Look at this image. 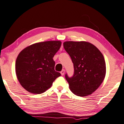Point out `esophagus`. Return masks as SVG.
Returning a JSON list of instances; mask_svg holds the SVG:
<instances>
[{"label":"esophagus","instance_id":"34e87169","mask_svg":"<svg viewBox=\"0 0 124 124\" xmlns=\"http://www.w3.org/2000/svg\"><path fill=\"white\" fill-rule=\"evenodd\" d=\"M60 73H61V75H64V73H65V70H64V69H63V70H62V71L60 72Z\"/></svg>","mask_w":124,"mask_h":124}]
</instances>
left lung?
I'll return each instance as SVG.
<instances>
[{"instance_id": "obj_1", "label": "left lung", "mask_w": 124, "mask_h": 124, "mask_svg": "<svg viewBox=\"0 0 124 124\" xmlns=\"http://www.w3.org/2000/svg\"><path fill=\"white\" fill-rule=\"evenodd\" d=\"M64 49L72 59L74 75L65 78L70 90L78 96H86L97 89L105 78L106 66L103 54L86 41H65Z\"/></svg>"}]
</instances>
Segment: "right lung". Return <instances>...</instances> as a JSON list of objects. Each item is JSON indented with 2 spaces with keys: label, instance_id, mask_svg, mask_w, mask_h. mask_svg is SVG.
<instances>
[{
  "label": "right lung",
  "instance_id": "right-lung-1",
  "mask_svg": "<svg viewBox=\"0 0 124 124\" xmlns=\"http://www.w3.org/2000/svg\"><path fill=\"white\" fill-rule=\"evenodd\" d=\"M60 41L34 43L23 49L17 56L16 73L23 88L32 94H40L52 86L61 76L54 70L53 58L60 49Z\"/></svg>",
  "mask_w": 124,
  "mask_h": 124
}]
</instances>
